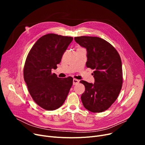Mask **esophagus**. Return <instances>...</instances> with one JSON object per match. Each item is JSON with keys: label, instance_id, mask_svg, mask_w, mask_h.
Masks as SVG:
<instances>
[{"label": "esophagus", "instance_id": "obj_1", "mask_svg": "<svg viewBox=\"0 0 145 145\" xmlns=\"http://www.w3.org/2000/svg\"><path fill=\"white\" fill-rule=\"evenodd\" d=\"M79 80L76 79H73V85H75L78 84V83H79Z\"/></svg>", "mask_w": 145, "mask_h": 145}]
</instances>
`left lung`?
Wrapping results in <instances>:
<instances>
[{
	"instance_id": "8db88e82",
	"label": "left lung",
	"mask_w": 145,
	"mask_h": 145,
	"mask_svg": "<svg viewBox=\"0 0 145 145\" xmlns=\"http://www.w3.org/2000/svg\"><path fill=\"white\" fill-rule=\"evenodd\" d=\"M75 42L87 51L86 66L94 69L95 83L84 80L85 86L81 96L84 107L99 113L107 110L115 102L122 86V66L119 54L112 44L102 38L75 37Z\"/></svg>"
}]
</instances>
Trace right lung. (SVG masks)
Listing matches in <instances>:
<instances>
[{
	"instance_id": "right-lung-1",
	"label": "right lung",
	"mask_w": 145,
	"mask_h": 145,
	"mask_svg": "<svg viewBox=\"0 0 145 145\" xmlns=\"http://www.w3.org/2000/svg\"><path fill=\"white\" fill-rule=\"evenodd\" d=\"M73 37L50 33L42 36L30 49L24 70L29 92L43 109L54 110L65 102L73 84V78H59L56 69Z\"/></svg>"
}]
</instances>
